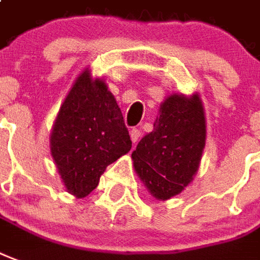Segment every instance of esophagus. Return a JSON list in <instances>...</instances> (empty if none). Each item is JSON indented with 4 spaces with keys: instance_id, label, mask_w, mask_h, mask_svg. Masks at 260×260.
Wrapping results in <instances>:
<instances>
[{
    "instance_id": "1",
    "label": "esophagus",
    "mask_w": 260,
    "mask_h": 260,
    "mask_svg": "<svg viewBox=\"0 0 260 260\" xmlns=\"http://www.w3.org/2000/svg\"><path fill=\"white\" fill-rule=\"evenodd\" d=\"M130 137H132V141L136 144L138 142L140 137H141V130H138V128H132L130 130Z\"/></svg>"
}]
</instances>
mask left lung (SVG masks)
<instances>
[{"instance_id": "1", "label": "left lung", "mask_w": 260, "mask_h": 260, "mask_svg": "<svg viewBox=\"0 0 260 260\" xmlns=\"http://www.w3.org/2000/svg\"><path fill=\"white\" fill-rule=\"evenodd\" d=\"M206 145V118L200 99L173 94L160 105L153 132L132 153L134 169L157 200L178 194L192 182Z\"/></svg>"}]
</instances>
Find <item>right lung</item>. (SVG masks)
Instances as JSON below:
<instances>
[{
    "label": "right lung",
    "mask_w": 260,
    "mask_h": 260,
    "mask_svg": "<svg viewBox=\"0 0 260 260\" xmlns=\"http://www.w3.org/2000/svg\"><path fill=\"white\" fill-rule=\"evenodd\" d=\"M132 149L122 111L104 82L83 71L66 97L50 136L54 163L70 193L85 197L107 166Z\"/></svg>",
    "instance_id": "1"
}]
</instances>
